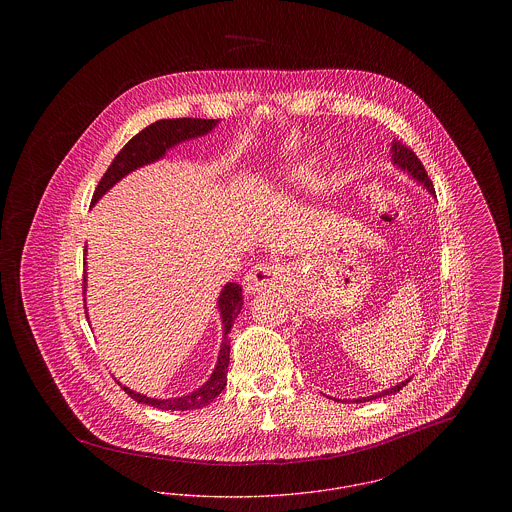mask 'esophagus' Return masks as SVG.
<instances>
[{
	"mask_svg": "<svg viewBox=\"0 0 512 512\" xmlns=\"http://www.w3.org/2000/svg\"><path fill=\"white\" fill-rule=\"evenodd\" d=\"M286 270L278 263H259L247 272L244 278V290L247 293L270 292L278 290L284 284Z\"/></svg>",
	"mask_w": 512,
	"mask_h": 512,
	"instance_id": "1",
	"label": "esophagus"
}]
</instances>
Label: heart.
<instances>
[{
    "label": "heart",
    "instance_id": "obj_1",
    "mask_svg": "<svg viewBox=\"0 0 512 512\" xmlns=\"http://www.w3.org/2000/svg\"><path fill=\"white\" fill-rule=\"evenodd\" d=\"M315 176H317V167L313 163H303V165L295 167V171H293V178L303 180V182L315 180Z\"/></svg>",
    "mask_w": 512,
    "mask_h": 512
}]
</instances>
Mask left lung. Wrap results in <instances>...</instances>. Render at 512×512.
<instances>
[{"label":"left lung","mask_w":512,"mask_h":512,"mask_svg":"<svg viewBox=\"0 0 512 512\" xmlns=\"http://www.w3.org/2000/svg\"><path fill=\"white\" fill-rule=\"evenodd\" d=\"M391 161H393V165H395L397 169L409 172L418 184H422L430 194H434V184H432V180H430L428 172L424 169V165L420 163V159L414 155V151L411 147L403 146L401 142H397V140H395V142L391 144ZM407 384H409V380H405V382H401V384L393 386L390 390H384L382 393H376V395H368V397H363V399H357V403L372 401V399H378V397H384V395L397 393V391L401 390L403 386H407Z\"/></svg>","instance_id":"left-lung-1"}]
</instances>
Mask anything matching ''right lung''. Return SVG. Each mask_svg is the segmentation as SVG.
I'll list each match as a JSON object with an SVG mask.
<instances>
[{"mask_svg":"<svg viewBox=\"0 0 512 512\" xmlns=\"http://www.w3.org/2000/svg\"><path fill=\"white\" fill-rule=\"evenodd\" d=\"M217 124H219V119L217 121L215 119H163V121L149 124L117 153V157L113 159V163L109 165V169L99 180L98 188H96L94 197H92V205L107 190H111L128 172L136 171L144 165H149V163L165 157L167 149H171L180 142L209 134ZM82 290L86 293V274H84V288ZM84 303H86V299H84ZM242 305H244L242 286L236 284V282H228L219 295L220 318H222V328H224L219 359H217V366H215L211 378L201 388H197V390L184 395V397L153 399V397H147V395L136 393V391L122 386L121 382H117V384L134 401L146 403V405H151V407L161 409V411H192V409H201V407L209 405L215 397H219L220 391L224 390V386H226V372H228V363H230L228 334L234 326V320L238 318L240 311H242ZM84 309H86V305H84Z\"/></svg>","mask_w":512,"mask_h":512,"instance_id":"obj_1","label":"right lung"}]
</instances>
